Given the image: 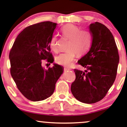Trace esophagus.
<instances>
[{
    "label": "esophagus",
    "mask_w": 127,
    "mask_h": 127,
    "mask_svg": "<svg viewBox=\"0 0 127 127\" xmlns=\"http://www.w3.org/2000/svg\"><path fill=\"white\" fill-rule=\"evenodd\" d=\"M71 69L69 68H64V71H70Z\"/></svg>",
    "instance_id": "obj_1"
}]
</instances>
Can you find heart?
Wrapping results in <instances>:
<instances>
[{
	"instance_id": "heart-1",
	"label": "heart",
	"mask_w": 127,
	"mask_h": 127,
	"mask_svg": "<svg viewBox=\"0 0 127 127\" xmlns=\"http://www.w3.org/2000/svg\"><path fill=\"white\" fill-rule=\"evenodd\" d=\"M61 33L65 38L69 40L68 43V51L60 53L56 58V62L60 65L69 66L76 57V53L82 55L87 52L92 44V35L87 30H81L73 24H67L61 29ZM58 40L56 35L51 37L49 46L53 51H58Z\"/></svg>"
}]
</instances>
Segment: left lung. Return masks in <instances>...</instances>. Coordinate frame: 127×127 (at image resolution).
<instances>
[{"mask_svg":"<svg viewBox=\"0 0 127 127\" xmlns=\"http://www.w3.org/2000/svg\"><path fill=\"white\" fill-rule=\"evenodd\" d=\"M92 43L89 51L78 61L87 70L75 69L76 78L71 86L72 95L85 103H94L106 95L116 77L119 55L113 34L104 25H89Z\"/></svg>","mask_w":127,"mask_h":127,"instance_id":"left-lung-1","label":"left lung"}]
</instances>
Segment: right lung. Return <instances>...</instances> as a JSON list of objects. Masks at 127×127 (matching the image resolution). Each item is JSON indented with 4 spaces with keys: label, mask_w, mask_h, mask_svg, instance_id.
<instances>
[{
    "label": "right lung",
    "mask_w": 127,
    "mask_h": 127,
    "mask_svg": "<svg viewBox=\"0 0 127 127\" xmlns=\"http://www.w3.org/2000/svg\"><path fill=\"white\" fill-rule=\"evenodd\" d=\"M57 24L45 21L22 30L11 49L10 72L20 92L32 101H42L52 95L63 67L53 64L45 69L43 60L53 62L49 42Z\"/></svg>",
    "instance_id": "right-lung-1"
}]
</instances>
